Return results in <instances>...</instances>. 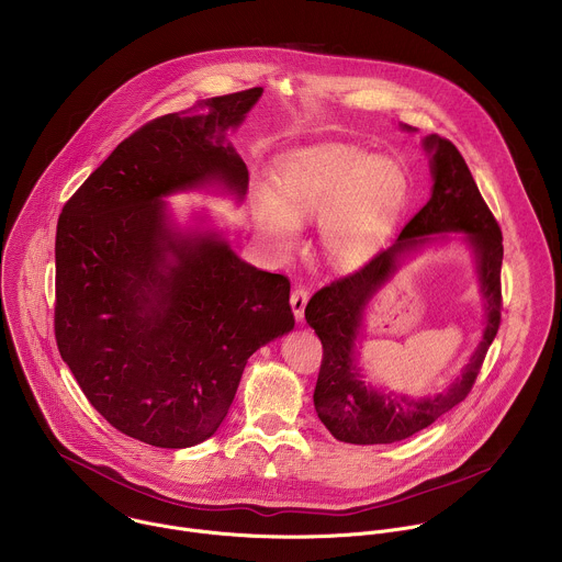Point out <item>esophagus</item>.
<instances>
[{
    "label": "esophagus",
    "mask_w": 562,
    "mask_h": 562,
    "mask_svg": "<svg viewBox=\"0 0 562 562\" xmlns=\"http://www.w3.org/2000/svg\"><path fill=\"white\" fill-rule=\"evenodd\" d=\"M307 299H310V292H307L305 288H296V290L292 292V296H290V305H292V312H294L296 323H301V321H303Z\"/></svg>",
    "instance_id": "esophagus-1"
}]
</instances>
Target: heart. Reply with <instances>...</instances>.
<instances>
[{
	"mask_svg": "<svg viewBox=\"0 0 562 562\" xmlns=\"http://www.w3.org/2000/svg\"><path fill=\"white\" fill-rule=\"evenodd\" d=\"M408 193L406 173L384 156L325 143L294 151L277 171V193H252L257 231L290 252L301 222L318 217V244L329 266L356 270L391 237Z\"/></svg>",
	"mask_w": 562,
	"mask_h": 562,
	"instance_id": "obj_1",
	"label": "heart"
}]
</instances>
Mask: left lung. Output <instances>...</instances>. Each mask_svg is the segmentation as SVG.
Masks as SVG:
<instances>
[{
    "label": "left lung",
    "instance_id": "8db88e82",
    "mask_svg": "<svg viewBox=\"0 0 562 562\" xmlns=\"http://www.w3.org/2000/svg\"><path fill=\"white\" fill-rule=\"evenodd\" d=\"M400 127L408 134L415 132L411 125ZM422 149L428 156L432 178L426 206L404 226L400 237L386 250L375 255L358 272L318 290L305 307V321L323 345L314 406L325 428L345 443H393L430 426L465 400L487 347L498 331L503 261L501 228L485 206L457 147L437 134H428L422 140ZM450 232H457L475 257L484 301L482 340L462 373L441 394L413 398L375 387L366 380L357 351L366 307L408 258L449 240L452 238Z\"/></svg>",
    "mask_w": 562,
    "mask_h": 562
}]
</instances>
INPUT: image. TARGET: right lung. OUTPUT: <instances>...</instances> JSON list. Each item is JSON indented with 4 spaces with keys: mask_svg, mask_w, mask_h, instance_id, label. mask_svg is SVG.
I'll use <instances>...</instances> for the list:
<instances>
[{
    "mask_svg": "<svg viewBox=\"0 0 562 562\" xmlns=\"http://www.w3.org/2000/svg\"><path fill=\"white\" fill-rule=\"evenodd\" d=\"M263 90L215 97L123 140L57 224L55 334L90 404L158 448L198 446L224 422L248 358L294 329L290 281L246 263L209 217L182 226L167 198L244 202L228 140Z\"/></svg>",
    "mask_w": 562,
    "mask_h": 562,
    "instance_id": "right-lung-1",
    "label": "right lung"
}]
</instances>
